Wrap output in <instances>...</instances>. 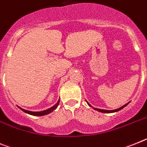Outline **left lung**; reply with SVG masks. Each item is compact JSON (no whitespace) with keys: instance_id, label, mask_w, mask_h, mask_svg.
<instances>
[{"instance_id":"obj_1","label":"left lung","mask_w":147,"mask_h":147,"mask_svg":"<svg viewBox=\"0 0 147 147\" xmlns=\"http://www.w3.org/2000/svg\"><path fill=\"white\" fill-rule=\"evenodd\" d=\"M86 103H87L88 105L90 107H92V109H94L96 111H98V112H104V113H112V112H118V111H120L121 109H122L123 108H124L126 106L128 105L129 104V102H128V103H127L126 104H124L123 106H122V107H121L120 108H118V109H113V110H106V109H98V108H95V107H93L91 105V104H89V102L87 101V100H86Z\"/></svg>"}]
</instances>
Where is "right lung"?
Here are the masks:
<instances>
[{
	"instance_id": "obj_1",
	"label": "right lung",
	"mask_w": 147,
	"mask_h": 147,
	"mask_svg": "<svg viewBox=\"0 0 147 147\" xmlns=\"http://www.w3.org/2000/svg\"><path fill=\"white\" fill-rule=\"evenodd\" d=\"M59 102H60V99L58 100V101L57 102V104H55L53 107H52L51 108H49V109H46V110H43V111H40V112H32V111H29V110H26V109H22L21 107H18L22 111H24V112H26L27 114L31 115H35V116H43V115H48L51 112H52L54 110H55L57 109V107H58V104H59Z\"/></svg>"
}]
</instances>
